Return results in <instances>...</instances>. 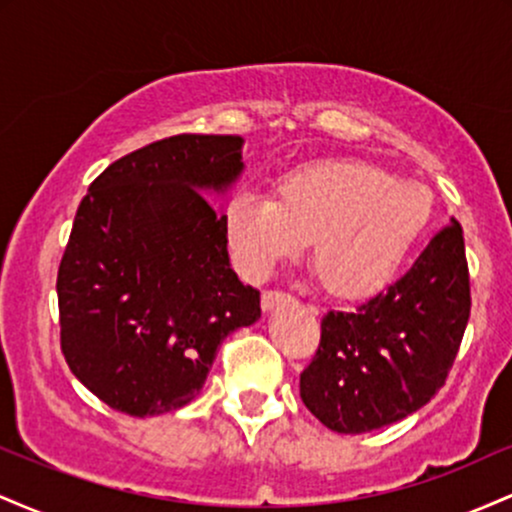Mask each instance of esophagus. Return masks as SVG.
<instances>
[{"instance_id": "obj_1", "label": "esophagus", "mask_w": 512, "mask_h": 512, "mask_svg": "<svg viewBox=\"0 0 512 512\" xmlns=\"http://www.w3.org/2000/svg\"><path fill=\"white\" fill-rule=\"evenodd\" d=\"M291 301V296L286 291H279V289H267L262 293V308L264 310H272L276 305Z\"/></svg>"}]
</instances>
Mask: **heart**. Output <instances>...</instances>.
<instances>
[{
  "label": "heart",
  "instance_id": "b5f03b06",
  "mask_svg": "<svg viewBox=\"0 0 512 512\" xmlns=\"http://www.w3.org/2000/svg\"><path fill=\"white\" fill-rule=\"evenodd\" d=\"M433 219V195L383 166L330 158L293 168L274 199L243 192L228 202L223 231L238 272L262 281L303 252L332 293L363 298L399 274Z\"/></svg>",
  "mask_w": 512,
  "mask_h": 512
}]
</instances>
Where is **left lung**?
Instances as JSON below:
<instances>
[{
    "instance_id": "8db88e82",
    "label": "left lung",
    "mask_w": 512,
    "mask_h": 512,
    "mask_svg": "<svg viewBox=\"0 0 512 512\" xmlns=\"http://www.w3.org/2000/svg\"><path fill=\"white\" fill-rule=\"evenodd\" d=\"M472 310L460 223L443 226L411 269L351 313L322 317L301 399L337 433L402 421L448 380Z\"/></svg>"
}]
</instances>
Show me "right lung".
I'll return each instance as SVG.
<instances>
[{"label": "right lung", "mask_w": 512, "mask_h": 512, "mask_svg": "<svg viewBox=\"0 0 512 512\" xmlns=\"http://www.w3.org/2000/svg\"><path fill=\"white\" fill-rule=\"evenodd\" d=\"M236 134H175L117 158L88 187L57 272L64 361L110 409L175 411L223 339L260 317L204 192L240 175Z\"/></svg>", "instance_id": "right-lung-1"}]
</instances>
